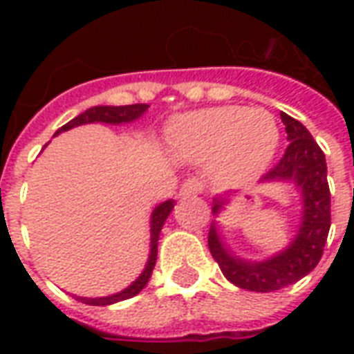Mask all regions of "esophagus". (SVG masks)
<instances>
[{
	"mask_svg": "<svg viewBox=\"0 0 354 354\" xmlns=\"http://www.w3.org/2000/svg\"><path fill=\"white\" fill-rule=\"evenodd\" d=\"M205 189V184L199 178H187L182 185V195H199Z\"/></svg>",
	"mask_w": 354,
	"mask_h": 354,
	"instance_id": "obj_1",
	"label": "esophagus"
}]
</instances>
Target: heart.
I'll list each match as a JSON object with an SVG mask.
<instances>
[{
    "instance_id": "heart-1",
    "label": "heart",
    "mask_w": 354,
    "mask_h": 354,
    "mask_svg": "<svg viewBox=\"0 0 354 354\" xmlns=\"http://www.w3.org/2000/svg\"><path fill=\"white\" fill-rule=\"evenodd\" d=\"M170 146L180 157L216 161L235 176H252L271 161L279 146V127L263 109L220 106L178 117L170 127Z\"/></svg>"
}]
</instances>
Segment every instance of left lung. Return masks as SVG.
Listing matches in <instances>:
<instances>
[{
  "instance_id": "1",
  "label": "left lung",
  "mask_w": 354,
  "mask_h": 354,
  "mask_svg": "<svg viewBox=\"0 0 354 354\" xmlns=\"http://www.w3.org/2000/svg\"><path fill=\"white\" fill-rule=\"evenodd\" d=\"M290 144L279 161L261 180H294L304 192V218L292 245L266 261H245L227 254L212 225L208 231V248L218 261L223 277L239 288L250 292H274L294 284L311 273L322 258L330 231V187L326 159L311 132L294 117L281 113ZM222 207L214 203V212Z\"/></svg>"
}]
</instances>
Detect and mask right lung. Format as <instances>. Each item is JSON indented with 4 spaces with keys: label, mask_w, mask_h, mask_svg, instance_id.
Masks as SVG:
<instances>
[{
    "label": "right lung",
    "mask_w": 354,
    "mask_h": 354,
    "mask_svg": "<svg viewBox=\"0 0 354 354\" xmlns=\"http://www.w3.org/2000/svg\"><path fill=\"white\" fill-rule=\"evenodd\" d=\"M147 109V104H131V106H94V108L83 111L81 115H77L75 119H72L70 123H66L64 127H60L57 131H70L72 127H77V124L85 123H94V121H100V123H129V121H134L138 119L144 111ZM174 208V201H167L159 207L155 208L153 214H151V250H149V260H147V266L144 269V273L140 274L136 281L132 282L129 288H124L123 292H119L115 296L108 297H80L83 304L87 305H111L117 304V301H123V299H129V297L136 296L140 290L144 288L149 281V277L153 273L155 260H157V241H159V233H161V227L165 220L169 218L170 210Z\"/></svg>",
    "instance_id": "right-lung-1"
}]
</instances>
